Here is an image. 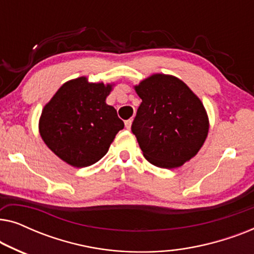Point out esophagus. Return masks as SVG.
Returning a JSON list of instances; mask_svg holds the SVG:
<instances>
[{
  "mask_svg": "<svg viewBox=\"0 0 254 254\" xmlns=\"http://www.w3.org/2000/svg\"><path fill=\"white\" fill-rule=\"evenodd\" d=\"M131 124H133V120H127V121H125V126H126V128L128 130H130V128H131Z\"/></svg>",
  "mask_w": 254,
  "mask_h": 254,
  "instance_id": "34e87169",
  "label": "esophagus"
}]
</instances>
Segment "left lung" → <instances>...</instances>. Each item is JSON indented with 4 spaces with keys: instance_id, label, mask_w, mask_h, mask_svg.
Returning a JSON list of instances; mask_svg holds the SVG:
<instances>
[{
    "instance_id": "8db88e82",
    "label": "left lung",
    "mask_w": 254,
    "mask_h": 254,
    "mask_svg": "<svg viewBox=\"0 0 254 254\" xmlns=\"http://www.w3.org/2000/svg\"><path fill=\"white\" fill-rule=\"evenodd\" d=\"M142 99L131 131L145 159L175 169L193 158L209 130L207 111L199 97L172 75L152 74L134 86Z\"/></svg>"
}]
</instances>
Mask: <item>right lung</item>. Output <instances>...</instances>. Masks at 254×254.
I'll return each mask as SVG.
<instances>
[{
    "mask_svg": "<svg viewBox=\"0 0 254 254\" xmlns=\"http://www.w3.org/2000/svg\"><path fill=\"white\" fill-rule=\"evenodd\" d=\"M113 85L89 82L88 77L81 76L62 84L44 106L40 136L67 164L74 168L95 164L106 155L118 131L125 127L117 110L106 104Z\"/></svg>",
    "mask_w": 254,
    "mask_h": 254,
    "instance_id": "obj_1",
    "label": "right lung"
}]
</instances>
